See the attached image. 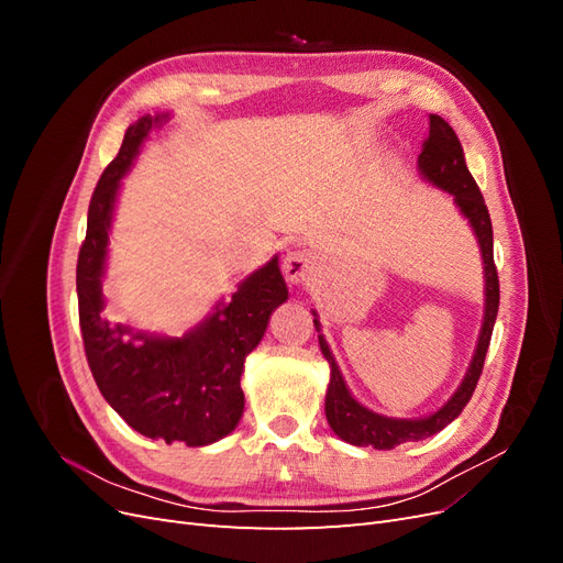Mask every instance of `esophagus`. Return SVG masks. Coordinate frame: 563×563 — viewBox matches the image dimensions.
<instances>
[{
	"label": "esophagus",
	"instance_id": "34e87169",
	"mask_svg": "<svg viewBox=\"0 0 563 563\" xmlns=\"http://www.w3.org/2000/svg\"><path fill=\"white\" fill-rule=\"evenodd\" d=\"M317 269H319V261H317L314 253L305 251V249H302V251L286 253V258H284V275H286L288 282H294V284L308 282Z\"/></svg>",
	"mask_w": 563,
	"mask_h": 563
}]
</instances>
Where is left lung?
<instances>
[{
  "label": "left lung",
  "instance_id": "left-lung-1",
  "mask_svg": "<svg viewBox=\"0 0 563 563\" xmlns=\"http://www.w3.org/2000/svg\"><path fill=\"white\" fill-rule=\"evenodd\" d=\"M418 166L422 176L430 183H434L441 190H446L455 197V203L465 218L472 223L476 240H479L482 255H484V269H486V317L479 335V345H476L474 360L470 364L467 376L463 385L457 387L455 395L439 408L437 413L418 420H397V418H385L368 411L362 404H356L345 387L343 376H340V368L333 360V354L327 345V340L319 333V345L327 362L331 364V383L327 391V418L331 430L345 439L347 444L354 446H373L378 451H389L406 441H420L424 437H432L453 422L460 411L467 406L472 399V391L482 378L484 360L490 345V333L493 323H496L498 305H500V282H498V269L493 263V228H490V216L486 209L484 195L479 185L472 178L465 166L463 157V145H460L455 131L441 119L439 114H430V133L428 139L422 141V152L418 157ZM314 329L319 331V321L314 319Z\"/></svg>",
  "mask_w": 563,
  "mask_h": 563
}]
</instances>
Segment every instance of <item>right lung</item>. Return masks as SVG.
<instances>
[{
    "label": "right lung",
    "mask_w": 563,
    "mask_h": 563,
    "mask_svg": "<svg viewBox=\"0 0 563 563\" xmlns=\"http://www.w3.org/2000/svg\"><path fill=\"white\" fill-rule=\"evenodd\" d=\"M164 117L129 126L119 155L100 176L89 203L87 236L77 258V300L84 352L100 395L135 432L166 444L203 446L230 434L244 411L240 385L246 354L261 343L272 310L288 291L277 258L242 282L230 305L183 338L135 335L100 319L108 230L119 178Z\"/></svg>",
    "instance_id": "add662e5"
}]
</instances>
